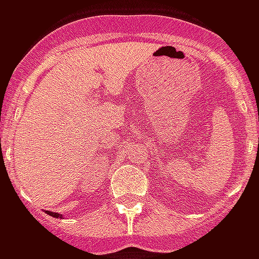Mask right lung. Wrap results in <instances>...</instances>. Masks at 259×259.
I'll list each match as a JSON object with an SVG mask.
<instances>
[{"mask_svg":"<svg viewBox=\"0 0 259 259\" xmlns=\"http://www.w3.org/2000/svg\"><path fill=\"white\" fill-rule=\"evenodd\" d=\"M46 213L49 214V215H52V217H57V219H58V217H61V214L54 213V211H46Z\"/></svg>","mask_w":259,"mask_h":259,"instance_id":"add662e5","label":"right lung"}]
</instances>
